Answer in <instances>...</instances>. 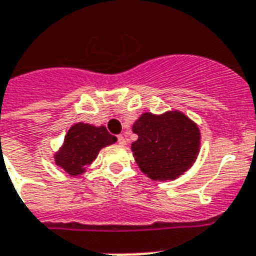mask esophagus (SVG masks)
<instances>
[{
  "label": "esophagus",
  "mask_w": 256,
  "mask_h": 256,
  "mask_svg": "<svg viewBox=\"0 0 256 256\" xmlns=\"http://www.w3.org/2000/svg\"><path fill=\"white\" fill-rule=\"evenodd\" d=\"M118 142L120 145H126V138H124V136H122V134L118 136Z\"/></svg>",
  "instance_id": "1"
}]
</instances>
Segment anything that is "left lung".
<instances>
[{
	"instance_id": "1",
	"label": "left lung",
	"mask_w": 256,
	"mask_h": 256,
	"mask_svg": "<svg viewBox=\"0 0 256 256\" xmlns=\"http://www.w3.org/2000/svg\"><path fill=\"white\" fill-rule=\"evenodd\" d=\"M138 138L132 152L141 172L154 181L176 180L194 164L201 134L196 122L178 111L145 112L134 124Z\"/></svg>"
}]
</instances>
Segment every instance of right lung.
I'll return each mask as SVG.
<instances>
[{"label":"right lung","mask_w":256,"mask_h":256,"mask_svg":"<svg viewBox=\"0 0 256 256\" xmlns=\"http://www.w3.org/2000/svg\"><path fill=\"white\" fill-rule=\"evenodd\" d=\"M116 140L106 126L78 122L67 132L63 146L55 154V162L68 174H82L86 166L95 160L100 149Z\"/></svg>","instance_id":"obj_1"}]
</instances>
